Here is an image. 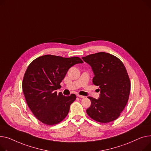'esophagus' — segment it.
<instances>
[{"label":"esophagus","instance_id":"34e87169","mask_svg":"<svg viewBox=\"0 0 151 151\" xmlns=\"http://www.w3.org/2000/svg\"><path fill=\"white\" fill-rule=\"evenodd\" d=\"M77 96L78 97H80V98H84V97H85V96H82V95H80V94H77Z\"/></svg>","mask_w":151,"mask_h":151}]
</instances>
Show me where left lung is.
<instances>
[{
	"label": "left lung",
	"instance_id": "8db88e82",
	"mask_svg": "<svg viewBox=\"0 0 151 151\" xmlns=\"http://www.w3.org/2000/svg\"><path fill=\"white\" fill-rule=\"evenodd\" d=\"M94 73L93 83L99 86V99L88 97L91 104L86 110L96 121L107 123L116 119L128 102L130 78L122 62L109 53L98 52L82 57Z\"/></svg>",
	"mask_w": 151,
	"mask_h": 151
}]
</instances>
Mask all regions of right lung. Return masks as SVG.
<instances>
[{
	"label": "right lung",
	"mask_w": 151,
	"mask_h": 151,
	"mask_svg": "<svg viewBox=\"0 0 151 151\" xmlns=\"http://www.w3.org/2000/svg\"><path fill=\"white\" fill-rule=\"evenodd\" d=\"M83 61L77 57L64 58L45 55L29 65L22 81L24 95L30 110L38 120L47 125H55L68 115L76 96H65L56 90L68 69Z\"/></svg>",
	"instance_id": "right-lung-1"
}]
</instances>
